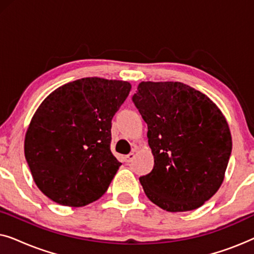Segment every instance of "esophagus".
Segmentation results:
<instances>
[{
  "label": "esophagus",
  "instance_id": "34e87169",
  "mask_svg": "<svg viewBox=\"0 0 254 254\" xmlns=\"http://www.w3.org/2000/svg\"><path fill=\"white\" fill-rule=\"evenodd\" d=\"M134 157H135V154H134V152H130V154H128V155L126 156V157H125V161H126L127 164H129V163L133 162Z\"/></svg>",
  "mask_w": 254,
  "mask_h": 254
}]
</instances>
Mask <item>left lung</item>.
I'll use <instances>...</instances> for the list:
<instances>
[{"instance_id": "1", "label": "left lung", "mask_w": 254, "mask_h": 254, "mask_svg": "<svg viewBox=\"0 0 254 254\" xmlns=\"http://www.w3.org/2000/svg\"><path fill=\"white\" fill-rule=\"evenodd\" d=\"M134 105L148 125L155 158L140 177L145 195L166 211L196 209L224 179L232 141L220 109L180 82H141Z\"/></svg>"}]
</instances>
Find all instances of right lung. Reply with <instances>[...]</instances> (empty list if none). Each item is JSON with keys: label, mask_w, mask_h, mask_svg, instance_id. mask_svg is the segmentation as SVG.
<instances>
[{"label": "right lung", "mask_w": 254, "mask_h": 254, "mask_svg": "<svg viewBox=\"0 0 254 254\" xmlns=\"http://www.w3.org/2000/svg\"><path fill=\"white\" fill-rule=\"evenodd\" d=\"M130 89L125 81L81 78L54 90L38 107L24 152L47 197L83 207L106 192L121 165L110 149L112 119Z\"/></svg>", "instance_id": "obj_1"}]
</instances>
